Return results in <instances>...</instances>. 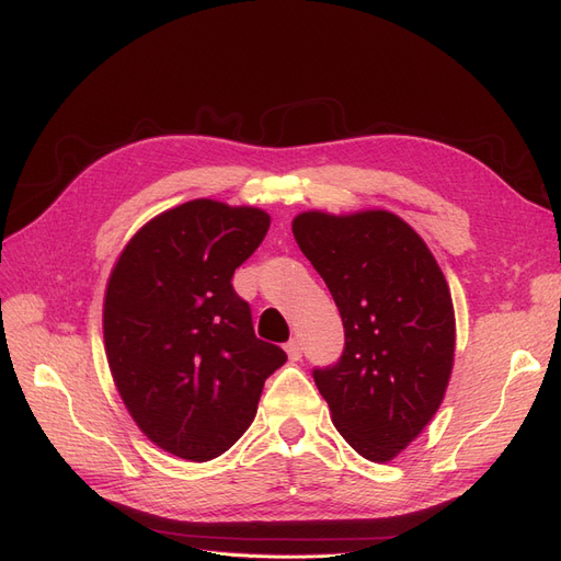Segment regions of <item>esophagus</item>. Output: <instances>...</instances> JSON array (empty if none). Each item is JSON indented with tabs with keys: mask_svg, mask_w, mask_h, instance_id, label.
Segmentation results:
<instances>
[{
	"mask_svg": "<svg viewBox=\"0 0 561 561\" xmlns=\"http://www.w3.org/2000/svg\"><path fill=\"white\" fill-rule=\"evenodd\" d=\"M286 354H288V358L291 360H300V356H302V347H300V340H296V337H291L286 342Z\"/></svg>",
	"mask_w": 561,
	"mask_h": 561,
	"instance_id": "esophagus-1",
	"label": "esophagus"
}]
</instances>
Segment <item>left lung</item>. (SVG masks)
<instances>
[{
  "label": "left lung",
  "mask_w": 561,
  "mask_h": 561,
  "mask_svg": "<svg viewBox=\"0 0 561 561\" xmlns=\"http://www.w3.org/2000/svg\"><path fill=\"white\" fill-rule=\"evenodd\" d=\"M294 238L337 305L345 352L314 368L340 436L391 461L440 408L455 364V307L443 270L401 216L302 211Z\"/></svg>",
  "instance_id": "8db88e82"
}]
</instances>
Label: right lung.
<instances>
[{
    "mask_svg": "<svg viewBox=\"0 0 561 561\" xmlns=\"http://www.w3.org/2000/svg\"><path fill=\"white\" fill-rule=\"evenodd\" d=\"M267 228L263 209L201 197L141 226L106 282L114 385L144 436L174 457L224 455L284 366V350L256 337L249 302L230 284Z\"/></svg>",
    "mask_w": 561,
    "mask_h": 561,
    "instance_id": "1",
    "label": "right lung"
}]
</instances>
